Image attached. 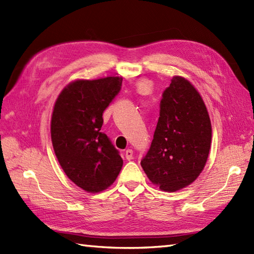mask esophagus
Returning a JSON list of instances; mask_svg holds the SVG:
<instances>
[{"instance_id": "esophagus-1", "label": "esophagus", "mask_w": 254, "mask_h": 254, "mask_svg": "<svg viewBox=\"0 0 254 254\" xmlns=\"http://www.w3.org/2000/svg\"><path fill=\"white\" fill-rule=\"evenodd\" d=\"M126 159L127 161H131L133 159V150H132V149H127V150L126 151Z\"/></svg>"}]
</instances>
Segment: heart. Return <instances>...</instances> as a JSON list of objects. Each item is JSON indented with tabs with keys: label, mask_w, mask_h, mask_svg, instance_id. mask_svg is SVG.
Segmentation results:
<instances>
[{
	"label": "heart",
	"mask_w": 254,
	"mask_h": 254,
	"mask_svg": "<svg viewBox=\"0 0 254 254\" xmlns=\"http://www.w3.org/2000/svg\"><path fill=\"white\" fill-rule=\"evenodd\" d=\"M139 89H140V90L147 89V83H141V84H139Z\"/></svg>",
	"instance_id": "obj_1"
}]
</instances>
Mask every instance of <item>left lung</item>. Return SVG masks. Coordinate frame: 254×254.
Returning <instances> with one entry per match:
<instances>
[{
	"label": "left lung",
	"mask_w": 254,
	"mask_h": 254,
	"mask_svg": "<svg viewBox=\"0 0 254 254\" xmlns=\"http://www.w3.org/2000/svg\"><path fill=\"white\" fill-rule=\"evenodd\" d=\"M211 123L199 93L185 78L175 76L162 94L160 117L142 170L161 190L189 186L203 171L209 154Z\"/></svg>",
	"instance_id": "left-lung-1"
}]
</instances>
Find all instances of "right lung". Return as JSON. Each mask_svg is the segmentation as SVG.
I'll return each mask as SVG.
<instances>
[{"label": "right lung", "mask_w": 254, "mask_h": 254, "mask_svg": "<svg viewBox=\"0 0 254 254\" xmlns=\"http://www.w3.org/2000/svg\"><path fill=\"white\" fill-rule=\"evenodd\" d=\"M122 78L76 80L62 90L51 118V140L66 176L87 192L114 184L123 161L101 128L103 113L119 94Z\"/></svg>", "instance_id": "right-lung-1"}]
</instances>
